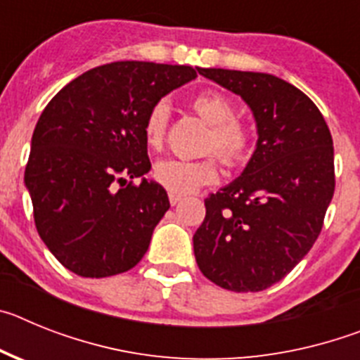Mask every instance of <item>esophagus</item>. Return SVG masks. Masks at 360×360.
Returning a JSON list of instances; mask_svg holds the SVG:
<instances>
[{"mask_svg":"<svg viewBox=\"0 0 360 360\" xmlns=\"http://www.w3.org/2000/svg\"><path fill=\"white\" fill-rule=\"evenodd\" d=\"M184 200L182 195H176V193H169V202L171 205H176V203H180Z\"/></svg>","mask_w":360,"mask_h":360,"instance_id":"esophagus-1","label":"esophagus"}]
</instances>
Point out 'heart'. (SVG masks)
<instances>
[{
    "mask_svg": "<svg viewBox=\"0 0 360 360\" xmlns=\"http://www.w3.org/2000/svg\"><path fill=\"white\" fill-rule=\"evenodd\" d=\"M189 106L200 119L209 124L203 151L211 153L196 160L167 158L155 165L153 171L155 180L176 195H187L198 187L214 184L219 178V160H224L231 167H238L252 157L256 148V139L250 124L234 115L236 104L229 95L216 90L200 91L191 98ZM167 122H169L167 104H153L144 120L146 141L151 148H160L164 144ZM219 156L222 158L219 159Z\"/></svg>",
    "mask_w": 360,
    "mask_h": 360,
    "instance_id": "1",
    "label": "heart"
}]
</instances>
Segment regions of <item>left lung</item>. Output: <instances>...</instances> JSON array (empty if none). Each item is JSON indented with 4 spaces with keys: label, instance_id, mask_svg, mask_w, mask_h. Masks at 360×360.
I'll use <instances>...</instances> for the list:
<instances>
[{
    "label": "left lung",
    "instance_id": "obj_1",
    "mask_svg": "<svg viewBox=\"0 0 360 360\" xmlns=\"http://www.w3.org/2000/svg\"><path fill=\"white\" fill-rule=\"evenodd\" d=\"M241 95L254 113L257 146L243 174L205 198L193 236L202 274L232 292L281 281L316 243L335 191L333 142L319 108L283 79L200 68Z\"/></svg>",
    "mask_w": 360,
    "mask_h": 360
}]
</instances>
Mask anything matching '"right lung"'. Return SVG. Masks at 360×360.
Masks as SVG:
<instances>
[{"instance_id": "obj_1", "label": "right lung", "mask_w": 360, "mask_h": 360, "mask_svg": "<svg viewBox=\"0 0 360 360\" xmlns=\"http://www.w3.org/2000/svg\"><path fill=\"white\" fill-rule=\"evenodd\" d=\"M196 70L110 63L73 79L44 108L25 184L41 240L63 266L82 278H108L144 257L169 209L157 182L133 184L151 169L144 120Z\"/></svg>"}]
</instances>
